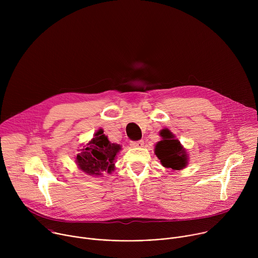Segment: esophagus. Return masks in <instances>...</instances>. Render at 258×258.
<instances>
[{
    "label": "esophagus",
    "mask_w": 258,
    "mask_h": 258,
    "mask_svg": "<svg viewBox=\"0 0 258 258\" xmlns=\"http://www.w3.org/2000/svg\"><path fill=\"white\" fill-rule=\"evenodd\" d=\"M132 147H143L144 141H138V142H131Z\"/></svg>",
    "instance_id": "34e87169"
}]
</instances>
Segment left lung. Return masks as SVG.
Masks as SVG:
<instances>
[{"label":"left lung","mask_w":258,"mask_h":258,"mask_svg":"<svg viewBox=\"0 0 258 258\" xmlns=\"http://www.w3.org/2000/svg\"><path fill=\"white\" fill-rule=\"evenodd\" d=\"M161 141L155 145L154 153L160 160L162 166L174 170H181L189 164V154L175 136L168 130L159 132Z\"/></svg>","instance_id":"obj_1"}]
</instances>
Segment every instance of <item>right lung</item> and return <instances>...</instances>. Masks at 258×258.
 <instances>
[{"label": "right lung", "mask_w": 258, "mask_h": 258, "mask_svg": "<svg viewBox=\"0 0 258 258\" xmlns=\"http://www.w3.org/2000/svg\"><path fill=\"white\" fill-rule=\"evenodd\" d=\"M80 151L76 156L79 169L91 176H102L104 172L111 173L115 169V159L121 146L110 142L100 128Z\"/></svg>", "instance_id": "1"}]
</instances>
